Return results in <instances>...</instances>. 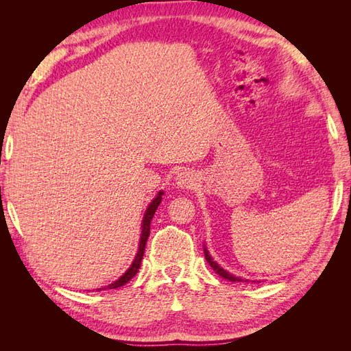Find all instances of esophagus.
<instances>
[{
  "label": "esophagus",
  "instance_id": "obj_1",
  "mask_svg": "<svg viewBox=\"0 0 351 351\" xmlns=\"http://www.w3.org/2000/svg\"><path fill=\"white\" fill-rule=\"evenodd\" d=\"M176 187L181 189V190H193L196 187L197 184V178L195 173H191V171H181V173H178L176 176Z\"/></svg>",
  "mask_w": 351,
  "mask_h": 351
}]
</instances>
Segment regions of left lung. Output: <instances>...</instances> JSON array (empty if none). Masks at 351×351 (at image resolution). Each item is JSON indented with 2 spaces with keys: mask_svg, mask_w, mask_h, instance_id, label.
<instances>
[{
  "mask_svg": "<svg viewBox=\"0 0 351 351\" xmlns=\"http://www.w3.org/2000/svg\"><path fill=\"white\" fill-rule=\"evenodd\" d=\"M204 253H205L206 263L210 264V265L213 267V270H214L215 273H217V274H220L221 278H225V279H228V280H230V282H249V279H243V278H240V276H234L232 273L226 271L225 268H223L221 265H219L217 263H215V261L213 259V256L210 255V252H208L206 245H204Z\"/></svg>",
  "mask_w": 351,
  "mask_h": 351,
  "instance_id": "obj_1",
  "label": "left lung"
}]
</instances>
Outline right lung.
Masks as SVG:
<instances>
[{
    "label": "right lung",
    "instance_id": "obj_1",
    "mask_svg": "<svg viewBox=\"0 0 351 351\" xmlns=\"http://www.w3.org/2000/svg\"><path fill=\"white\" fill-rule=\"evenodd\" d=\"M162 195H164L162 190L158 191V195H156L151 200V204H149L147 208H146L145 215H143V220H141V235H140V241H138V249H137L136 256H134L132 264L130 265L128 270H126L116 282L110 283V285H107L106 288H99V289H114V288H119V287H123L125 283H128L134 278V276L137 274L138 268H140V264H141V259H143V255H145L146 241H147V238H149V234H151V221H152V217H154V214L156 211V208H158V205L161 204Z\"/></svg>",
    "mask_w": 351,
    "mask_h": 351
}]
</instances>
